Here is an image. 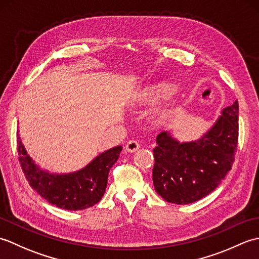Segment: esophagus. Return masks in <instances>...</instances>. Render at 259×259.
<instances>
[{
    "label": "esophagus",
    "instance_id": "1",
    "mask_svg": "<svg viewBox=\"0 0 259 259\" xmlns=\"http://www.w3.org/2000/svg\"><path fill=\"white\" fill-rule=\"evenodd\" d=\"M140 148V145H139V142L137 141V140H130V141H128L126 142V145H125V151H128V152H135V151H137Z\"/></svg>",
    "mask_w": 259,
    "mask_h": 259
}]
</instances>
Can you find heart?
<instances>
[{"label": "heart", "mask_w": 259, "mask_h": 259, "mask_svg": "<svg viewBox=\"0 0 259 259\" xmlns=\"http://www.w3.org/2000/svg\"><path fill=\"white\" fill-rule=\"evenodd\" d=\"M177 90L175 84L171 83H166V82H162V83H158L152 87L147 88L142 91L138 92L136 95V100L139 102H157L159 100H162V99H167L171 97L174 93ZM172 114V111H168L164 113L166 117Z\"/></svg>", "instance_id": "obj_1"}]
</instances>
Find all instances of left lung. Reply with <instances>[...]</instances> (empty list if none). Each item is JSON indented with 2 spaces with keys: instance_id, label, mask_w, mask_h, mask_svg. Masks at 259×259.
<instances>
[{
  "instance_id": "left-lung-1",
  "label": "left lung",
  "mask_w": 259,
  "mask_h": 259,
  "mask_svg": "<svg viewBox=\"0 0 259 259\" xmlns=\"http://www.w3.org/2000/svg\"><path fill=\"white\" fill-rule=\"evenodd\" d=\"M156 142L152 180L158 195L177 205L199 200L232 169L238 142V101L223 109L199 139L180 142L170 131H162Z\"/></svg>"
}]
</instances>
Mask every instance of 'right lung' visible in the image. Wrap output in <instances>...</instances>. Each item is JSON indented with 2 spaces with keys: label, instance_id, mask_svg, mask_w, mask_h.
Instances as JSON below:
<instances>
[{
  "label": "right lung",
  "instance_id": "obj_1",
  "mask_svg": "<svg viewBox=\"0 0 259 259\" xmlns=\"http://www.w3.org/2000/svg\"><path fill=\"white\" fill-rule=\"evenodd\" d=\"M121 150V146L113 147L80 170L54 174L41 169L27 155L18 133L19 160L32 189L51 205L67 210H82L101 200L107 188L109 171L117 162Z\"/></svg>",
  "mask_w": 259,
  "mask_h": 259
}]
</instances>
